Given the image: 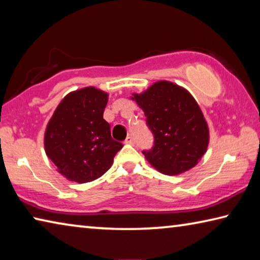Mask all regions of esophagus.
Listing matches in <instances>:
<instances>
[{
  "label": "esophagus",
  "instance_id": "1",
  "mask_svg": "<svg viewBox=\"0 0 260 260\" xmlns=\"http://www.w3.org/2000/svg\"><path fill=\"white\" fill-rule=\"evenodd\" d=\"M125 143L126 144H134V139H133V136L132 135H128L126 138V140H125Z\"/></svg>",
  "mask_w": 260,
  "mask_h": 260
}]
</instances>
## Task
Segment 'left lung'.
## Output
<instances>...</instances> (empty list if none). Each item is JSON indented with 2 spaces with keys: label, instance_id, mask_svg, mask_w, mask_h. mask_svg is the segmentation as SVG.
I'll list each match as a JSON object with an SVG mask.
<instances>
[{
  "label": "left lung",
  "instance_id": "8db88e82",
  "mask_svg": "<svg viewBox=\"0 0 260 260\" xmlns=\"http://www.w3.org/2000/svg\"><path fill=\"white\" fill-rule=\"evenodd\" d=\"M131 99L143 110L155 136L150 151H143L152 167L179 175L195 167L208 150L210 132L199 103L177 83L160 80Z\"/></svg>",
  "mask_w": 260,
  "mask_h": 260
}]
</instances>
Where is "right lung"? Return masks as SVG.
Instances as JSON below:
<instances>
[{
	"instance_id": "right-lung-1",
	"label": "right lung",
	"mask_w": 260,
	"mask_h": 260,
	"mask_svg": "<svg viewBox=\"0 0 260 260\" xmlns=\"http://www.w3.org/2000/svg\"><path fill=\"white\" fill-rule=\"evenodd\" d=\"M108 100L109 94L95 87L71 91L48 122L46 155L70 181L86 183L102 177L122 148L103 119Z\"/></svg>"
}]
</instances>
